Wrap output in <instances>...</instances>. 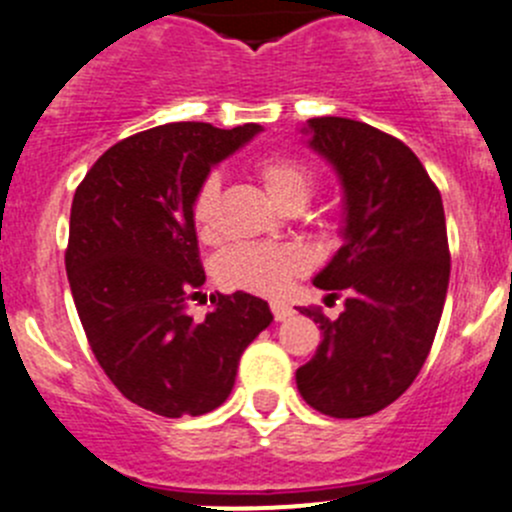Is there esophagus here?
<instances>
[{
  "mask_svg": "<svg viewBox=\"0 0 512 512\" xmlns=\"http://www.w3.org/2000/svg\"><path fill=\"white\" fill-rule=\"evenodd\" d=\"M270 310H272V315H275V320L277 322H282V320H287V317L292 315V307L287 305V302H270Z\"/></svg>",
  "mask_w": 512,
  "mask_h": 512,
  "instance_id": "34e87169",
  "label": "esophagus"
}]
</instances>
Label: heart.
Returning a JSON list of instances; mask_svg holds the SVG:
<instances>
[{
  "label": "heart",
  "instance_id": "b5f03b06",
  "mask_svg": "<svg viewBox=\"0 0 512 512\" xmlns=\"http://www.w3.org/2000/svg\"><path fill=\"white\" fill-rule=\"evenodd\" d=\"M267 195L285 210H300L312 197L317 177L310 165L297 157L267 155L255 162ZM217 202H220V177L207 175L197 185L190 202V217L197 235L212 237L217 230ZM310 260L300 245L292 242H237L227 247L215 262V275L222 287L247 290L257 295H282Z\"/></svg>",
  "mask_w": 512,
  "mask_h": 512
}]
</instances>
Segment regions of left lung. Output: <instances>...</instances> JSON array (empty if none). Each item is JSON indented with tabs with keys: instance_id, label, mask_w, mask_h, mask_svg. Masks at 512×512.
I'll use <instances>...</instances> for the list:
<instances>
[{
	"instance_id": "left-lung-1",
	"label": "left lung",
	"mask_w": 512,
	"mask_h": 512,
	"mask_svg": "<svg viewBox=\"0 0 512 512\" xmlns=\"http://www.w3.org/2000/svg\"><path fill=\"white\" fill-rule=\"evenodd\" d=\"M307 132L345 187V242L315 277L345 310H302L322 342L297 367V390L322 415L365 418L413 385L433 347L450 280L443 200L398 137L347 117H312Z\"/></svg>"
}]
</instances>
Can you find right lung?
<instances>
[{"mask_svg":"<svg viewBox=\"0 0 512 512\" xmlns=\"http://www.w3.org/2000/svg\"><path fill=\"white\" fill-rule=\"evenodd\" d=\"M257 132L152 127L109 147L74 192L64 265L84 335L114 388L165 418L220 408L240 355L272 322L267 302L242 290L212 297L202 322L187 315L205 285L192 195Z\"/></svg>","mask_w":512,"mask_h":512,"instance_id":"obj_1","label":"right lung"}]
</instances>
